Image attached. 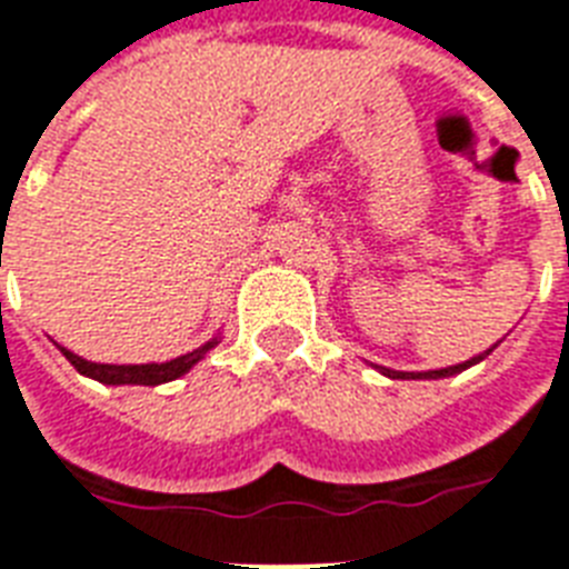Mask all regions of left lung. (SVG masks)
I'll use <instances>...</instances> for the list:
<instances>
[{
  "mask_svg": "<svg viewBox=\"0 0 569 569\" xmlns=\"http://www.w3.org/2000/svg\"><path fill=\"white\" fill-rule=\"evenodd\" d=\"M499 342H502V339H499ZM499 342H496V346H499ZM493 346V348H496ZM493 348H487L485 355H478V357H472V360H467V363H458V366H449V369H433V372H396V369H383V366H378V372L380 375H387V378H413V380H437V378H451V375H460L463 372V369H469V366H476V363H481V360H485L487 355H490V351H493Z\"/></svg>",
  "mask_w": 569,
  "mask_h": 569,
  "instance_id": "1",
  "label": "left lung"
}]
</instances>
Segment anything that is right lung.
<instances>
[{
  "label": "right lung",
  "instance_id": "obj_1",
  "mask_svg": "<svg viewBox=\"0 0 569 569\" xmlns=\"http://www.w3.org/2000/svg\"><path fill=\"white\" fill-rule=\"evenodd\" d=\"M218 346V337L209 339L206 346L194 348L189 355L177 357V360H168V363H141V366H111V363H91V360H82L73 351L61 348V355L73 363V369L84 378L100 380V383H109V387H123V383H136V387H159V383H168V380H177L189 372L191 366H197L206 357V351H212Z\"/></svg>",
  "mask_w": 569,
  "mask_h": 569
}]
</instances>
